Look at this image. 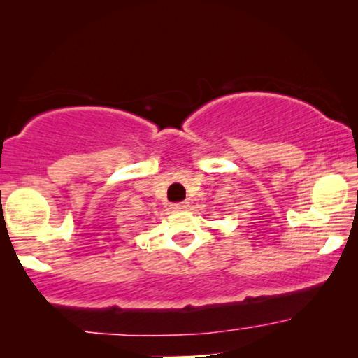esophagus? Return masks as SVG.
<instances>
[{"instance_id": "obj_1", "label": "esophagus", "mask_w": 358, "mask_h": 358, "mask_svg": "<svg viewBox=\"0 0 358 358\" xmlns=\"http://www.w3.org/2000/svg\"><path fill=\"white\" fill-rule=\"evenodd\" d=\"M171 208H173L174 212H184V210H187V208H189V202L173 203V205H171Z\"/></svg>"}]
</instances>
